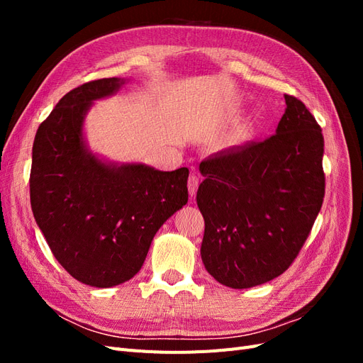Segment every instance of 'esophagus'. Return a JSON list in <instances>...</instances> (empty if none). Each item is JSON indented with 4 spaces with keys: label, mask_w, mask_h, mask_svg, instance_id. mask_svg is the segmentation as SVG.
<instances>
[{
    "label": "esophagus",
    "mask_w": 363,
    "mask_h": 363,
    "mask_svg": "<svg viewBox=\"0 0 363 363\" xmlns=\"http://www.w3.org/2000/svg\"><path fill=\"white\" fill-rule=\"evenodd\" d=\"M199 184H200V179L196 177L195 174L189 175V180H188V188H189V195L195 196L196 189H199Z\"/></svg>",
    "instance_id": "obj_1"
}]
</instances>
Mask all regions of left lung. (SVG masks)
Segmentation results:
<instances>
[{"label":"left lung","instance_id":"obj_1","mask_svg":"<svg viewBox=\"0 0 363 363\" xmlns=\"http://www.w3.org/2000/svg\"><path fill=\"white\" fill-rule=\"evenodd\" d=\"M276 135L208 156L196 204L204 218L201 259L233 289L279 277L298 256L321 211L324 138L307 107L284 95Z\"/></svg>","mask_w":363,"mask_h":363}]
</instances>
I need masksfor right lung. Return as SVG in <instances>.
I'll list each match as a JSON object with an SVG mask.
<instances>
[{
  "mask_svg": "<svg viewBox=\"0 0 363 363\" xmlns=\"http://www.w3.org/2000/svg\"><path fill=\"white\" fill-rule=\"evenodd\" d=\"M124 83L112 77L75 87L39 125L33 144V215L60 265L95 288L136 276L157 230L188 203V168L118 167L87 151L86 112Z\"/></svg>",
  "mask_w": 363,
  "mask_h": 363,
  "instance_id": "add662e5",
  "label": "right lung"
}]
</instances>
